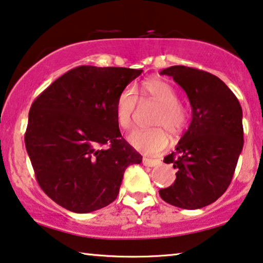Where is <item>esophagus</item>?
Instances as JSON below:
<instances>
[{
    "mask_svg": "<svg viewBox=\"0 0 263 263\" xmlns=\"http://www.w3.org/2000/svg\"><path fill=\"white\" fill-rule=\"evenodd\" d=\"M143 164L148 167H155L161 164V161L159 159H148V157H144L143 159Z\"/></svg>",
    "mask_w": 263,
    "mask_h": 263,
    "instance_id": "obj_1",
    "label": "esophagus"
}]
</instances>
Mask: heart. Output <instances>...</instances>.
Listing matches in <instances>:
<instances>
[{
  "mask_svg": "<svg viewBox=\"0 0 263 263\" xmlns=\"http://www.w3.org/2000/svg\"><path fill=\"white\" fill-rule=\"evenodd\" d=\"M176 89L164 80L150 78L142 85V100L153 101L160 110L153 120L155 128L136 129L128 137L131 145L143 154L162 152L170 144V136L179 137L190 124V109L181 103ZM138 104V93L135 86H126L119 93L115 102V117L118 124L124 129L131 128L134 124L136 108Z\"/></svg>",
  "mask_w": 263,
  "mask_h": 263,
  "instance_id": "b5f03b06",
  "label": "heart"
}]
</instances>
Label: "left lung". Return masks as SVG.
<instances>
[{
    "instance_id": "left-lung-1",
    "label": "left lung",
    "mask_w": 263,
    "mask_h": 263,
    "mask_svg": "<svg viewBox=\"0 0 263 263\" xmlns=\"http://www.w3.org/2000/svg\"><path fill=\"white\" fill-rule=\"evenodd\" d=\"M160 74L183 87L192 108V120L176 152L163 162L173 163L176 180L161 189V198L183 209L215 202L227 190L243 149V111L229 86L202 69L172 66Z\"/></svg>"
}]
</instances>
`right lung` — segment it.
<instances>
[{"label":"right lung","instance_id":"add662e5","mask_svg":"<svg viewBox=\"0 0 263 263\" xmlns=\"http://www.w3.org/2000/svg\"><path fill=\"white\" fill-rule=\"evenodd\" d=\"M142 72L79 66L33 101L27 154L42 190L67 211L90 213L110 204L126 168L142 162L115 117L119 93Z\"/></svg>","mask_w":263,"mask_h":263}]
</instances>
